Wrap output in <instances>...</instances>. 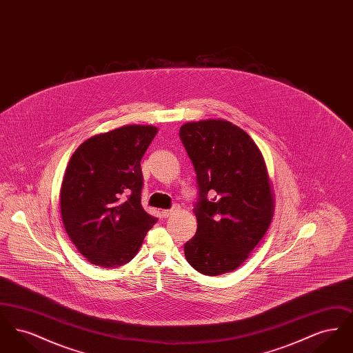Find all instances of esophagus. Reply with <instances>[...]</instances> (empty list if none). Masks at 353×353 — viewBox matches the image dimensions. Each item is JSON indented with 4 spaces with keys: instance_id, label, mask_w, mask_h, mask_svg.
Here are the masks:
<instances>
[{
    "instance_id": "34e87169",
    "label": "esophagus",
    "mask_w": 353,
    "mask_h": 353,
    "mask_svg": "<svg viewBox=\"0 0 353 353\" xmlns=\"http://www.w3.org/2000/svg\"><path fill=\"white\" fill-rule=\"evenodd\" d=\"M179 210V208L176 206V208H172V209H167V210H163L161 212V214H163V217L164 219H168V217H170L173 213H176Z\"/></svg>"
}]
</instances>
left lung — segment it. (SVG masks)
Returning a JSON list of instances; mask_svg holds the SVG:
<instances>
[{
    "instance_id": "left-lung-1",
    "label": "left lung",
    "mask_w": 353,
    "mask_h": 353,
    "mask_svg": "<svg viewBox=\"0 0 353 353\" xmlns=\"http://www.w3.org/2000/svg\"><path fill=\"white\" fill-rule=\"evenodd\" d=\"M180 139L197 174L196 235L184 245L205 275L238 269L266 234L275 197L265 157L242 128L222 119L185 123Z\"/></svg>"
}]
</instances>
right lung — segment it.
<instances>
[{"mask_svg": "<svg viewBox=\"0 0 353 353\" xmlns=\"http://www.w3.org/2000/svg\"><path fill=\"white\" fill-rule=\"evenodd\" d=\"M159 132L124 125L91 136L72 153L61 186V214L71 242L99 268L128 263L157 222L141 206L140 161Z\"/></svg>", "mask_w": 353, "mask_h": 353, "instance_id": "add662e5", "label": "right lung"}]
</instances>
